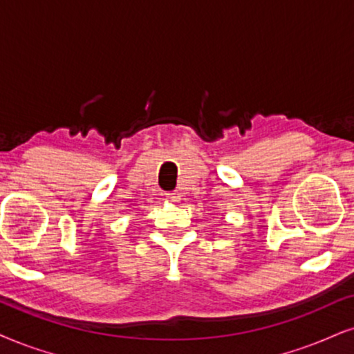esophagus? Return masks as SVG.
Instances as JSON below:
<instances>
[{"instance_id":"34e87169","label":"esophagus","mask_w":354,"mask_h":354,"mask_svg":"<svg viewBox=\"0 0 354 354\" xmlns=\"http://www.w3.org/2000/svg\"><path fill=\"white\" fill-rule=\"evenodd\" d=\"M165 198L169 202H180V194L178 192H170V194H165Z\"/></svg>"}]
</instances>
